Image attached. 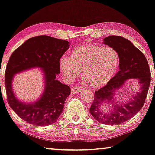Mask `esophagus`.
Segmentation results:
<instances>
[{
    "instance_id": "obj_1",
    "label": "esophagus",
    "mask_w": 155,
    "mask_h": 155,
    "mask_svg": "<svg viewBox=\"0 0 155 155\" xmlns=\"http://www.w3.org/2000/svg\"><path fill=\"white\" fill-rule=\"evenodd\" d=\"M84 91H85V88L83 86H74L71 88V90L72 94H77V93H81Z\"/></svg>"
}]
</instances>
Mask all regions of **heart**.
<instances>
[{"label":"heart","instance_id":"heart-1","mask_svg":"<svg viewBox=\"0 0 155 155\" xmlns=\"http://www.w3.org/2000/svg\"><path fill=\"white\" fill-rule=\"evenodd\" d=\"M119 64V54L110 46L85 44L77 47L71 56L63 55L60 68L65 79L72 81L81 70L84 79L94 87L107 84L116 74Z\"/></svg>","mask_w":155,"mask_h":155}]
</instances>
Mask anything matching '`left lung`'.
Segmentation results:
<instances>
[{"instance_id": "8db88e82", "label": "left lung", "mask_w": 155, "mask_h": 155, "mask_svg": "<svg viewBox=\"0 0 155 155\" xmlns=\"http://www.w3.org/2000/svg\"><path fill=\"white\" fill-rule=\"evenodd\" d=\"M104 43L114 48L119 54V71L106 86L95 92L90 112L97 121L107 125H118L135 116L143 107L150 84V69L145 56L129 40L122 36H111L104 38ZM129 78H138L141 91L125 104L114 103L115 91ZM102 103H110V112L100 110Z\"/></svg>"}]
</instances>
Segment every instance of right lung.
I'll use <instances>...</instances> for the list:
<instances>
[{
	"mask_svg": "<svg viewBox=\"0 0 155 155\" xmlns=\"http://www.w3.org/2000/svg\"><path fill=\"white\" fill-rule=\"evenodd\" d=\"M69 46L67 41L48 36H38L26 41L10 56L5 74L8 102L14 112L27 123L36 126H49L55 123L62 114L71 89L57 80L56 76L60 71V58ZM36 66L42 68L45 72V92L36 103L24 104L19 101L13 93V77L19 71Z\"/></svg>",
	"mask_w": 155,
	"mask_h": 155,
	"instance_id": "right-lung-1",
	"label": "right lung"
}]
</instances>
